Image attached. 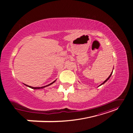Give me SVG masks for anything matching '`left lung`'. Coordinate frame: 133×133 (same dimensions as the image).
<instances>
[{"mask_svg":"<svg viewBox=\"0 0 133 133\" xmlns=\"http://www.w3.org/2000/svg\"><path fill=\"white\" fill-rule=\"evenodd\" d=\"M112 73H112H111V74H110V75H109V77H108V78H107V79H106V80H105V81H104V82H103V83H102V84H100V85L99 86H100V85H102V84H104V83H105V82H106L107 81V80H108L109 79V78H110V76H111V75Z\"/></svg>","mask_w":133,"mask_h":133,"instance_id":"left-lung-1","label":"left lung"}]
</instances>
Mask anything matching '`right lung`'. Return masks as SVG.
Here are the masks:
<instances>
[{"instance_id": "add662e5", "label": "right lung", "mask_w": 133, "mask_h": 133, "mask_svg": "<svg viewBox=\"0 0 133 133\" xmlns=\"http://www.w3.org/2000/svg\"><path fill=\"white\" fill-rule=\"evenodd\" d=\"M55 82V81H54L53 83H50V84H48V85H46V86L42 87H30V86H29V85H26V84H24V85H26V86H27V87H28L31 88V89H43V88H45V87H48V86H49V85H50L51 84H53V83H54Z\"/></svg>"}]
</instances>
